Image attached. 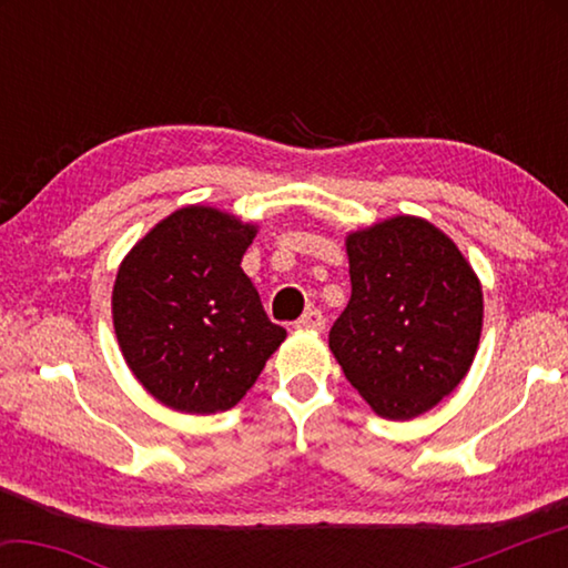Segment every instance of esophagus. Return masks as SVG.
I'll return each instance as SVG.
<instances>
[{
	"label": "esophagus",
	"instance_id": "obj_1",
	"mask_svg": "<svg viewBox=\"0 0 568 568\" xmlns=\"http://www.w3.org/2000/svg\"><path fill=\"white\" fill-rule=\"evenodd\" d=\"M295 328L321 333V331H325V315L321 311H307V313H303V318L295 323Z\"/></svg>",
	"mask_w": 568,
	"mask_h": 568
}]
</instances>
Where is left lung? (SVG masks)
Wrapping results in <instances>:
<instances>
[{
  "label": "left lung",
  "instance_id": "left-lung-1",
  "mask_svg": "<svg viewBox=\"0 0 568 568\" xmlns=\"http://www.w3.org/2000/svg\"><path fill=\"white\" fill-rule=\"evenodd\" d=\"M351 301L333 323L335 361L373 413L410 420L438 406L470 371L484 291L444 230L393 215L345 235Z\"/></svg>",
  "mask_w": 568,
  "mask_h": 568
}]
</instances>
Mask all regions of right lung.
I'll return each instance as SVG.
<instances>
[{
    "instance_id": "add662e5",
    "label": "right lung",
    "mask_w": 568,
    "mask_h": 568,
    "mask_svg": "<svg viewBox=\"0 0 568 568\" xmlns=\"http://www.w3.org/2000/svg\"><path fill=\"white\" fill-rule=\"evenodd\" d=\"M255 223L213 205L162 217L122 257L112 323L122 358L152 398L178 413L230 410L285 341L240 267Z\"/></svg>"
}]
</instances>
